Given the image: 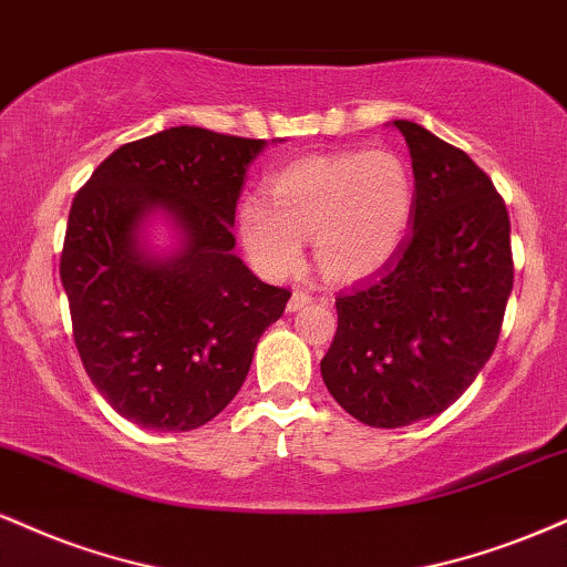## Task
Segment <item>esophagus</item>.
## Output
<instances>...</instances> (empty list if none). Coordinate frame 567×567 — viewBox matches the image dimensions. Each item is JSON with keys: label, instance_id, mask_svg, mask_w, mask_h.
I'll return each mask as SVG.
<instances>
[{"label": "esophagus", "instance_id": "esophagus-1", "mask_svg": "<svg viewBox=\"0 0 567 567\" xmlns=\"http://www.w3.org/2000/svg\"><path fill=\"white\" fill-rule=\"evenodd\" d=\"M306 303H311L309 292H306V290H292V296H290V301H288V311L303 309Z\"/></svg>", "mask_w": 567, "mask_h": 567}]
</instances>
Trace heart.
I'll return each instance as SVG.
<instances>
[{
    "mask_svg": "<svg viewBox=\"0 0 567 567\" xmlns=\"http://www.w3.org/2000/svg\"><path fill=\"white\" fill-rule=\"evenodd\" d=\"M414 208V176L391 147L309 155L266 179L264 197L237 208L240 240L264 275L298 269L303 240L332 279L378 271L404 243Z\"/></svg>",
    "mask_w": 567,
    "mask_h": 567,
    "instance_id": "heart-1",
    "label": "heart"
}]
</instances>
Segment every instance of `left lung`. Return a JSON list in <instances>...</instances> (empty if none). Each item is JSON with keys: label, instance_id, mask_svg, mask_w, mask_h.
Wrapping results in <instances>:
<instances>
[{"label": "left lung", "instance_id": "8db88e82", "mask_svg": "<svg viewBox=\"0 0 567 567\" xmlns=\"http://www.w3.org/2000/svg\"><path fill=\"white\" fill-rule=\"evenodd\" d=\"M412 231L388 264L336 298L322 380L351 417L404 427L441 414L499 340L515 266L502 195L467 153L412 121Z\"/></svg>", "mask_w": 567, "mask_h": 567}]
</instances>
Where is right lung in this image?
<instances>
[{
    "label": "right lung",
    "instance_id": "obj_1",
    "mask_svg": "<svg viewBox=\"0 0 567 567\" xmlns=\"http://www.w3.org/2000/svg\"><path fill=\"white\" fill-rule=\"evenodd\" d=\"M264 145L174 126L121 145L73 197L60 256L73 343L102 399L147 431L214 420L288 306V288L231 254L245 168ZM153 207L185 235L183 254L163 262L135 240Z\"/></svg>",
    "mask_w": 567,
    "mask_h": 567
}]
</instances>
